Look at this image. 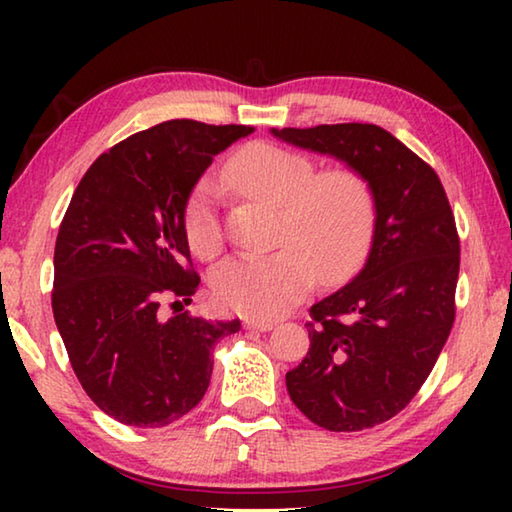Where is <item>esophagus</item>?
Segmentation results:
<instances>
[{"label":"esophagus","mask_w":512,"mask_h":512,"mask_svg":"<svg viewBox=\"0 0 512 512\" xmlns=\"http://www.w3.org/2000/svg\"><path fill=\"white\" fill-rule=\"evenodd\" d=\"M244 327H246V329H259V332H268V329H273V323H271V320L246 318V320H244Z\"/></svg>","instance_id":"obj_1"}]
</instances>
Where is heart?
I'll return each mask as SVG.
<instances>
[{"mask_svg": "<svg viewBox=\"0 0 512 512\" xmlns=\"http://www.w3.org/2000/svg\"><path fill=\"white\" fill-rule=\"evenodd\" d=\"M311 155L271 142H250L232 155L223 176L237 192L277 205L271 255H237L216 268L212 293L221 307L253 318H275L307 296L314 277L348 280L363 264L377 225L375 187L361 171H316ZM185 235L198 257L223 248L216 189L203 180L185 207Z\"/></svg>", "mask_w": 512, "mask_h": 512, "instance_id": "obj_1", "label": "heart"}]
</instances>
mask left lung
Wrapping results in <instances>:
<instances>
[{
  "label": "left lung",
  "mask_w": 512,
  "mask_h": 512,
  "mask_svg": "<svg viewBox=\"0 0 512 512\" xmlns=\"http://www.w3.org/2000/svg\"><path fill=\"white\" fill-rule=\"evenodd\" d=\"M273 135L348 162L375 187L368 262L309 309V352L287 372L293 404L318 427L370 429L413 400L452 332L461 268L454 212L438 173L375 124Z\"/></svg>",
  "instance_id": "obj_1"
}]
</instances>
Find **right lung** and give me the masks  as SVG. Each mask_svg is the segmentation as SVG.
Instances as JSON below:
<instances>
[{"label":"right lung","instance_id":"add662e5","mask_svg":"<svg viewBox=\"0 0 512 512\" xmlns=\"http://www.w3.org/2000/svg\"><path fill=\"white\" fill-rule=\"evenodd\" d=\"M253 126L169 119L101 153L60 223L51 309L83 391L128 427H167L203 400L212 350L237 320L189 311L162 318L164 300L189 305L201 277L185 207L214 155Z\"/></svg>","mask_w":512,"mask_h":512}]
</instances>
